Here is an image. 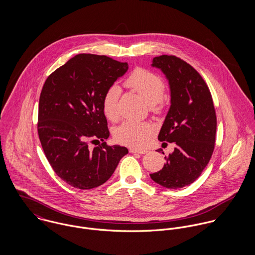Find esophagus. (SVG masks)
Returning <instances> with one entry per match:
<instances>
[{"label": "esophagus", "mask_w": 255, "mask_h": 255, "mask_svg": "<svg viewBox=\"0 0 255 255\" xmlns=\"http://www.w3.org/2000/svg\"><path fill=\"white\" fill-rule=\"evenodd\" d=\"M130 153H137V154H145L148 152L146 149H137V148H130L129 149Z\"/></svg>", "instance_id": "34e87169"}]
</instances>
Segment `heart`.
<instances>
[{
  "label": "heart",
  "instance_id": "1",
  "mask_svg": "<svg viewBox=\"0 0 255 255\" xmlns=\"http://www.w3.org/2000/svg\"><path fill=\"white\" fill-rule=\"evenodd\" d=\"M126 85L139 93L148 102L149 108L158 110L162 103L164 83L159 75L143 69H136L126 80ZM121 88L113 85L103 97L102 108L104 115L110 121H117L120 118L119 98ZM153 132V127L145 122L128 120L124 122L115 131L116 139L124 144L141 146L149 139Z\"/></svg>",
  "mask_w": 255,
  "mask_h": 255
}]
</instances>
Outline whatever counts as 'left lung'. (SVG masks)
<instances>
[{"mask_svg":"<svg viewBox=\"0 0 255 255\" xmlns=\"http://www.w3.org/2000/svg\"><path fill=\"white\" fill-rule=\"evenodd\" d=\"M151 67L165 74L171 98L158 139L176 146L150 178L166 188H182L196 181L212 156L217 127L213 100L200 74L181 59L155 57Z\"/></svg>","mask_w":255,"mask_h":255,"instance_id":"obj_1","label":"left lung"}]
</instances>
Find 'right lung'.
I'll list each match as a JSON object with an SVG mask.
<instances>
[{"mask_svg": "<svg viewBox=\"0 0 255 255\" xmlns=\"http://www.w3.org/2000/svg\"><path fill=\"white\" fill-rule=\"evenodd\" d=\"M128 70L106 56L78 54L51 73L41 91L38 134L55 173L68 184L90 189L107 182L127 147L103 142L89 149V139L109 137L102 108L105 93Z\"/></svg>", "mask_w": 255, "mask_h": 255, "instance_id": "add662e5", "label": "right lung"}]
</instances>
